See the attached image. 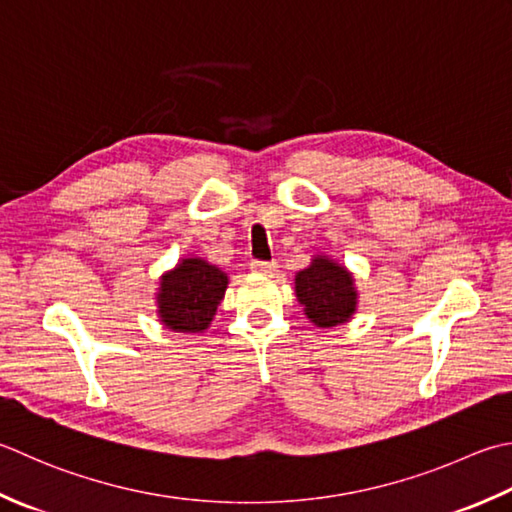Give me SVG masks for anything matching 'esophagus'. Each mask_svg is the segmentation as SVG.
I'll return each mask as SVG.
<instances>
[{"label": "esophagus", "mask_w": 512, "mask_h": 512, "mask_svg": "<svg viewBox=\"0 0 512 512\" xmlns=\"http://www.w3.org/2000/svg\"><path fill=\"white\" fill-rule=\"evenodd\" d=\"M250 270L257 275H273L277 270V262H259V259H255V262H250Z\"/></svg>", "instance_id": "esophagus-1"}]
</instances>
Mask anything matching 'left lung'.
<instances>
[{
    "instance_id": "obj_1",
    "label": "left lung",
    "mask_w": 512,
    "mask_h": 512,
    "mask_svg": "<svg viewBox=\"0 0 512 512\" xmlns=\"http://www.w3.org/2000/svg\"><path fill=\"white\" fill-rule=\"evenodd\" d=\"M295 295L304 315L317 328L342 326L357 313L359 293L350 270L330 255H313L295 275Z\"/></svg>"
}]
</instances>
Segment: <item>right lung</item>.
Returning a JSON list of instances; mask_svg holds the SVG:
<instances>
[{
    "label": "right lung",
    "instance_id": "obj_1",
    "mask_svg": "<svg viewBox=\"0 0 512 512\" xmlns=\"http://www.w3.org/2000/svg\"><path fill=\"white\" fill-rule=\"evenodd\" d=\"M228 275L202 257L179 259L175 268L159 277L157 317L175 333H204L222 304Z\"/></svg>",
    "mask_w": 512,
    "mask_h": 512
}]
</instances>
